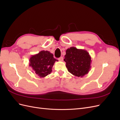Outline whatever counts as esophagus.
Masks as SVG:
<instances>
[{"label":"esophagus","mask_w":120,"mask_h":120,"mask_svg":"<svg viewBox=\"0 0 120 120\" xmlns=\"http://www.w3.org/2000/svg\"><path fill=\"white\" fill-rule=\"evenodd\" d=\"M58 60H60V61H62L63 60H64V58L63 57H60L59 58V59H58Z\"/></svg>","instance_id":"esophagus-1"}]
</instances>
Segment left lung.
Here are the masks:
<instances>
[{
    "instance_id": "8db88e82",
    "label": "left lung",
    "mask_w": 120,
    "mask_h": 120,
    "mask_svg": "<svg viewBox=\"0 0 120 120\" xmlns=\"http://www.w3.org/2000/svg\"><path fill=\"white\" fill-rule=\"evenodd\" d=\"M64 61L68 71L74 75L83 77L91 68V57L86 50L71 47L66 50Z\"/></svg>"
}]
</instances>
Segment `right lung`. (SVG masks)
Returning a JSON list of instances; mask_svg holds the SVG:
<instances>
[{"label":"right lung","mask_w":120,"mask_h":120,"mask_svg":"<svg viewBox=\"0 0 120 120\" xmlns=\"http://www.w3.org/2000/svg\"><path fill=\"white\" fill-rule=\"evenodd\" d=\"M29 66L40 78H45L51 73L54 63L58 60L54 59L53 54L48 50H41L30 57Z\"/></svg>","instance_id":"add662e5"}]
</instances>
